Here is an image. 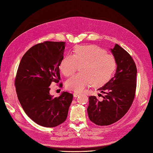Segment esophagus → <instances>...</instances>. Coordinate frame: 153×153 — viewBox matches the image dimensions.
<instances>
[{
  "mask_svg": "<svg viewBox=\"0 0 153 153\" xmlns=\"http://www.w3.org/2000/svg\"><path fill=\"white\" fill-rule=\"evenodd\" d=\"M81 95V93H79V92H75L74 93V97H78L79 95Z\"/></svg>",
  "mask_w": 153,
  "mask_h": 153,
  "instance_id": "34e87169",
  "label": "esophagus"
}]
</instances>
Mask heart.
Wrapping results in <instances>:
<instances>
[{
    "instance_id": "obj_1",
    "label": "heart",
    "mask_w": 153,
    "mask_h": 153,
    "mask_svg": "<svg viewBox=\"0 0 153 153\" xmlns=\"http://www.w3.org/2000/svg\"><path fill=\"white\" fill-rule=\"evenodd\" d=\"M80 66V72L74 75L66 82L69 90L81 92L92 84L99 87L111 79L116 68L113 55L95 45L77 46L74 54L65 56L60 64V70L65 76H70Z\"/></svg>"
}]
</instances>
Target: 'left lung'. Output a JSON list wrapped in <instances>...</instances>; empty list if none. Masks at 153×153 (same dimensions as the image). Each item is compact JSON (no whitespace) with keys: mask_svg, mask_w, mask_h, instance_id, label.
Masks as SVG:
<instances>
[{"mask_svg":"<svg viewBox=\"0 0 153 153\" xmlns=\"http://www.w3.org/2000/svg\"><path fill=\"white\" fill-rule=\"evenodd\" d=\"M111 51L117 64L114 76L98 89L105 94L102 100L95 96L89 97V118L98 126H108L121 119L131 107L135 95L137 68L134 60L118 44Z\"/></svg>","mask_w":153,"mask_h":153,"instance_id":"8db88e82","label":"left lung"}]
</instances>
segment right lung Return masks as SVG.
<instances>
[{
    "label": "right lung",
    "mask_w": 153,
    "mask_h": 153,
    "mask_svg": "<svg viewBox=\"0 0 153 153\" xmlns=\"http://www.w3.org/2000/svg\"><path fill=\"white\" fill-rule=\"evenodd\" d=\"M65 44L45 41L34 45L23 56L16 73L14 85L23 109L33 122L46 128L65 122L73 100L74 95L68 92L58 97L49 93L51 84L60 80Z\"/></svg>",
    "instance_id": "add662e5"
}]
</instances>
